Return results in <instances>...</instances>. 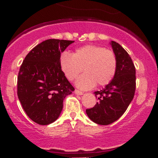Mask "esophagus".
<instances>
[{
  "label": "esophagus",
  "instance_id": "obj_1",
  "mask_svg": "<svg viewBox=\"0 0 158 158\" xmlns=\"http://www.w3.org/2000/svg\"><path fill=\"white\" fill-rule=\"evenodd\" d=\"M75 94H77V95H82L83 92H81V91H80V90H75Z\"/></svg>",
  "mask_w": 158,
  "mask_h": 158
}]
</instances>
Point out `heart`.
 <instances>
[{
  "label": "heart",
  "instance_id": "heart-1",
  "mask_svg": "<svg viewBox=\"0 0 158 158\" xmlns=\"http://www.w3.org/2000/svg\"><path fill=\"white\" fill-rule=\"evenodd\" d=\"M59 66L70 81L74 80L83 69L85 73L77 79L76 85L80 89L88 90L96 84L99 86L108 85L115 76L117 61L111 50L88 44L76 49L72 54L62 52L59 56Z\"/></svg>",
  "mask_w": 158,
  "mask_h": 158
}]
</instances>
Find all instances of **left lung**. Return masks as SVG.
<instances>
[{
  "label": "left lung",
  "mask_w": 158,
  "mask_h": 158,
  "mask_svg": "<svg viewBox=\"0 0 158 158\" xmlns=\"http://www.w3.org/2000/svg\"><path fill=\"white\" fill-rule=\"evenodd\" d=\"M117 57L115 76L102 90L94 92L98 102L86 114L93 122L99 125H109L125 113L133 99L136 88V70L131 57L116 41H110Z\"/></svg>",
  "instance_id": "8db88e82"
}]
</instances>
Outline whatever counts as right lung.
Segmentation results:
<instances>
[{"label":"right lung","mask_w":158,"mask_h":158,"mask_svg":"<svg viewBox=\"0 0 158 158\" xmlns=\"http://www.w3.org/2000/svg\"><path fill=\"white\" fill-rule=\"evenodd\" d=\"M73 41L48 39L27 54L18 77V97L33 122L49 125L59 118L63 100L74 88L59 66V56Z\"/></svg>","instance_id":"add662e5"}]
</instances>
